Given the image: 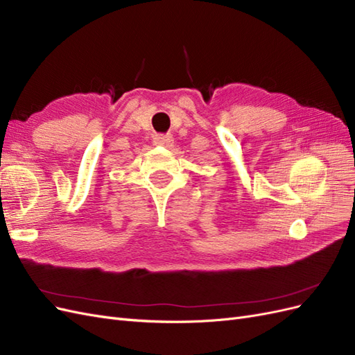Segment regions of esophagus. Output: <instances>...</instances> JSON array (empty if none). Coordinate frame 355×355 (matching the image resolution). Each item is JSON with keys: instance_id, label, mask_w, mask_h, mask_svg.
<instances>
[{"instance_id": "34e87169", "label": "esophagus", "mask_w": 355, "mask_h": 355, "mask_svg": "<svg viewBox=\"0 0 355 355\" xmlns=\"http://www.w3.org/2000/svg\"><path fill=\"white\" fill-rule=\"evenodd\" d=\"M154 142L155 145H161V146H171V144H173V137L170 135H157L154 137Z\"/></svg>"}]
</instances>
